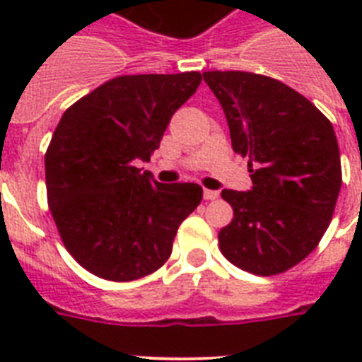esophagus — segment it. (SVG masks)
I'll return each mask as SVG.
<instances>
[{"label":"esophagus","instance_id":"obj_1","mask_svg":"<svg viewBox=\"0 0 362 362\" xmlns=\"http://www.w3.org/2000/svg\"><path fill=\"white\" fill-rule=\"evenodd\" d=\"M203 195L206 201H214V199L220 197V192H216V189H204Z\"/></svg>","mask_w":362,"mask_h":362}]
</instances>
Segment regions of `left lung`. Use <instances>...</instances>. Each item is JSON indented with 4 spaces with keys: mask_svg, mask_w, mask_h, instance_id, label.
<instances>
[{
    "mask_svg": "<svg viewBox=\"0 0 362 362\" xmlns=\"http://www.w3.org/2000/svg\"><path fill=\"white\" fill-rule=\"evenodd\" d=\"M233 150L247 158L252 189H223L233 220L220 250L235 267L280 274L315 250L342 186L332 124L293 88L244 71H206Z\"/></svg>",
    "mask_w": 362,
    "mask_h": 362,
    "instance_id": "8db88e82",
    "label": "left lung"
}]
</instances>
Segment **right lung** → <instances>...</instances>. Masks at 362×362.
<instances>
[{"label": "right lung", "mask_w": 362, "mask_h": 362, "mask_svg": "<svg viewBox=\"0 0 362 362\" xmlns=\"http://www.w3.org/2000/svg\"><path fill=\"white\" fill-rule=\"evenodd\" d=\"M201 78L197 71L118 76L62 116L45 156L48 206L67 252L92 274H152L201 203L199 184H161L139 169Z\"/></svg>", "instance_id": "add662e5"}]
</instances>
